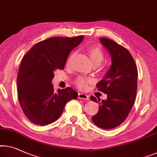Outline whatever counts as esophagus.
<instances>
[{
  "label": "esophagus",
  "mask_w": 157,
  "mask_h": 157,
  "mask_svg": "<svg viewBox=\"0 0 157 157\" xmlns=\"http://www.w3.org/2000/svg\"><path fill=\"white\" fill-rule=\"evenodd\" d=\"M78 97L79 99H85V100H89V96L87 94H85L83 93H79Z\"/></svg>",
  "instance_id": "obj_1"
}]
</instances>
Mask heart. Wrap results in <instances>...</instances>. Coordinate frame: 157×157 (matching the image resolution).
I'll return each instance as SVG.
<instances>
[{
    "label": "heart",
    "mask_w": 157,
    "mask_h": 157,
    "mask_svg": "<svg viewBox=\"0 0 157 157\" xmlns=\"http://www.w3.org/2000/svg\"><path fill=\"white\" fill-rule=\"evenodd\" d=\"M87 52L90 56L91 60L94 65H100L104 60V54L101 48L96 46H90L87 48ZM74 53H71L67 57V64L71 63L72 58L73 57ZM90 79H86L84 77H79L76 79V85H78L79 88H85L87 83L90 82Z\"/></svg>",
    "instance_id": "heart-1"
}]
</instances>
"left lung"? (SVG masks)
<instances>
[{
	"mask_svg": "<svg viewBox=\"0 0 157 157\" xmlns=\"http://www.w3.org/2000/svg\"><path fill=\"white\" fill-rule=\"evenodd\" d=\"M111 56L112 64L97 87L106 94V100L91 96L99 102V111L92 118L93 123L103 129H112L127 118L134 104L137 88V68L128 49L107 38L100 39Z\"/></svg>",
	"mask_w": 157,
	"mask_h": 157,
	"instance_id": "obj_1",
	"label": "left lung"
}]
</instances>
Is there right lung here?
Wrapping results in <instances>:
<instances>
[{"instance_id":"right-lung-1","label":"right lung","mask_w":157,"mask_h":157,"mask_svg":"<svg viewBox=\"0 0 157 157\" xmlns=\"http://www.w3.org/2000/svg\"><path fill=\"white\" fill-rule=\"evenodd\" d=\"M83 38H49L35 44L22 58L17 74V96L31 122L39 125L52 123L61 115L65 104L78 98V92L71 87L56 92L51 81L53 72L64 69L67 56Z\"/></svg>"}]
</instances>
